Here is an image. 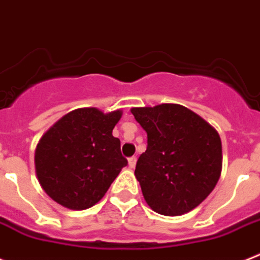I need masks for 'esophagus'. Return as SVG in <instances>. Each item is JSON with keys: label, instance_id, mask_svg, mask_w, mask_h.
<instances>
[{"label": "esophagus", "instance_id": "1", "mask_svg": "<svg viewBox=\"0 0 260 260\" xmlns=\"http://www.w3.org/2000/svg\"><path fill=\"white\" fill-rule=\"evenodd\" d=\"M136 161H137L136 157L128 158V165H129L131 169H133V168H135V166H136Z\"/></svg>", "mask_w": 260, "mask_h": 260}]
</instances>
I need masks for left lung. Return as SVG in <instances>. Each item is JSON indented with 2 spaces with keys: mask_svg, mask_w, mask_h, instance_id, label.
Returning a JSON list of instances; mask_svg holds the SVG:
<instances>
[{
  "mask_svg": "<svg viewBox=\"0 0 260 260\" xmlns=\"http://www.w3.org/2000/svg\"><path fill=\"white\" fill-rule=\"evenodd\" d=\"M148 135L146 150L136 164L144 199L154 212L180 216L213 191L222 166L217 131L180 105L132 108Z\"/></svg>",
  "mask_w": 260,
  "mask_h": 260,
  "instance_id": "left-lung-1",
  "label": "left lung"
}]
</instances>
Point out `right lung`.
<instances>
[{"label": "right lung", "mask_w": 260, "mask_h": 260, "mask_svg": "<svg viewBox=\"0 0 260 260\" xmlns=\"http://www.w3.org/2000/svg\"><path fill=\"white\" fill-rule=\"evenodd\" d=\"M121 111L103 114L98 108H78L49 128L35 150L40 186L56 203L82 211L107 192L128 161L112 129Z\"/></svg>", "instance_id": "obj_1"}]
</instances>
